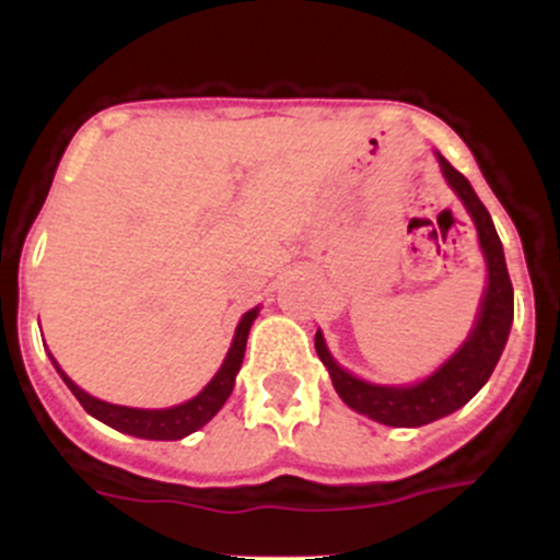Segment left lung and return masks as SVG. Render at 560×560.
Returning a JSON list of instances; mask_svg holds the SVG:
<instances>
[{
  "label": "left lung",
  "mask_w": 560,
  "mask_h": 560,
  "mask_svg": "<svg viewBox=\"0 0 560 560\" xmlns=\"http://www.w3.org/2000/svg\"><path fill=\"white\" fill-rule=\"evenodd\" d=\"M436 156L444 178H447V184L453 186L455 195L460 197L466 211L471 213L474 224H477L479 246H482L485 262H488V287H485L482 303H479V316L463 347L442 369H436L428 380H422L420 385L382 387L343 371L327 352L325 338H322L319 330H316L314 338L316 354L325 363L332 387L341 395L343 404L352 406L360 415H369L371 420L382 422V425L393 428L428 425V422L453 415L455 409L468 404L493 374L495 363H499L501 352L506 347V338H510L512 316H515V292H512L504 248H501L493 219H490L488 208L482 206L477 191L471 189L466 175L457 173L442 154Z\"/></svg>",
  "instance_id": "8db88e82"
}]
</instances>
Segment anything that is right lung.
<instances>
[{
  "instance_id": "add662e5",
  "label": "right lung",
  "mask_w": 560,
  "mask_h": 560,
  "mask_svg": "<svg viewBox=\"0 0 560 560\" xmlns=\"http://www.w3.org/2000/svg\"><path fill=\"white\" fill-rule=\"evenodd\" d=\"M259 308H252L241 316L238 327H235V338L233 347H230L228 358H224L222 369L217 371L211 382L200 389L191 400L186 404L171 406V409H132V406H116V404H105V400L94 398L89 395L86 389H81L65 371L59 369V363L54 365L59 371V376L65 380V385L72 389L78 400H81L83 409L89 411L92 417H97L100 422L105 425L116 428V431L129 433V436L138 439H154V442H175V439H184L189 433H195L197 428L206 425L213 415L224 406V400L230 398L235 387V376H238L241 363H244V352H246V338L248 330H252L254 319H257Z\"/></svg>"
}]
</instances>
